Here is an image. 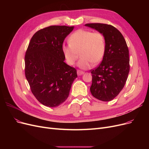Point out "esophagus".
I'll use <instances>...</instances> for the list:
<instances>
[{
  "instance_id": "esophagus-1",
  "label": "esophagus",
  "mask_w": 149,
  "mask_h": 149,
  "mask_svg": "<svg viewBox=\"0 0 149 149\" xmlns=\"http://www.w3.org/2000/svg\"><path fill=\"white\" fill-rule=\"evenodd\" d=\"M84 73V72H83V71H80V70H78V71H77V74H78V76L82 75V74H83Z\"/></svg>"
}]
</instances>
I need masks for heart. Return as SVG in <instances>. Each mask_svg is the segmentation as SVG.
I'll use <instances>...</instances> for the list:
<instances>
[{
	"label": "heart",
	"instance_id": "b5f03b06",
	"mask_svg": "<svg viewBox=\"0 0 149 149\" xmlns=\"http://www.w3.org/2000/svg\"><path fill=\"white\" fill-rule=\"evenodd\" d=\"M68 42L69 44L63 45L61 51L67 64L70 66L75 63L79 53L81 58L78 66L83 70L89 69L93 63H100L104 56L105 38L98 31L79 29L70 35Z\"/></svg>",
	"mask_w": 149,
	"mask_h": 149
}]
</instances>
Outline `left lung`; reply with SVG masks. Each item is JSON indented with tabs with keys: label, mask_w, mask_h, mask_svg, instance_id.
Segmentation results:
<instances>
[{
	"label": "left lung",
	"mask_w": 149,
	"mask_h": 149,
	"mask_svg": "<svg viewBox=\"0 0 149 149\" xmlns=\"http://www.w3.org/2000/svg\"><path fill=\"white\" fill-rule=\"evenodd\" d=\"M86 26L101 33L106 40L102 62L91 70L92 95L102 101H110L123 89L129 73V49L123 35L111 25L87 24Z\"/></svg>",
	"instance_id": "left-lung-1"
}]
</instances>
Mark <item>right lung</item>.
I'll return each instance as SVG.
<instances>
[{"label": "right lung", "mask_w": 149, "mask_h": 149, "mask_svg": "<svg viewBox=\"0 0 149 149\" xmlns=\"http://www.w3.org/2000/svg\"><path fill=\"white\" fill-rule=\"evenodd\" d=\"M74 26H49L36 32L25 56V77L35 97L42 104L55 107L69 96L77 78L74 68L65 63L61 47Z\"/></svg>", "instance_id": "1"}]
</instances>
